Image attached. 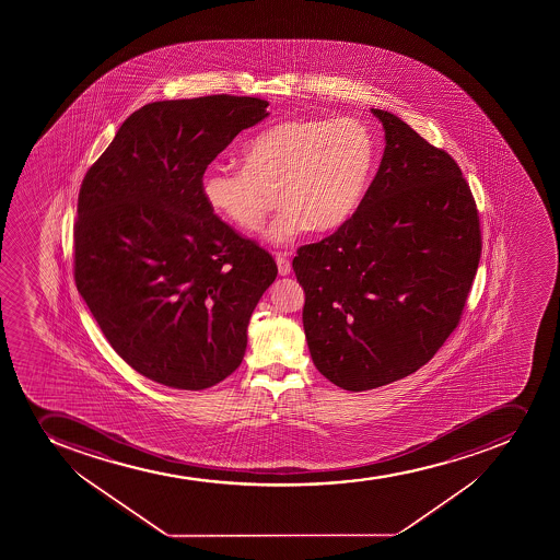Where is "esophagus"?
I'll return each mask as SVG.
<instances>
[{
	"mask_svg": "<svg viewBox=\"0 0 560 560\" xmlns=\"http://www.w3.org/2000/svg\"><path fill=\"white\" fill-rule=\"evenodd\" d=\"M277 260V270H279V276H289L290 271H292V262L287 259V255L276 254Z\"/></svg>",
	"mask_w": 560,
	"mask_h": 560,
	"instance_id": "obj_1",
	"label": "esophagus"
}]
</instances>
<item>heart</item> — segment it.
<instances>
[{
  "label": "heart",
  "instance_id": "heart-1",
  "mask_svg": "<svg viewBox=\"0 0 560 560\" xmlns=\"http://www.w3.org/2000/svg\"><path fill=\"white\" fill-rule=\"evenodd\" d=\"M376 139L358 118H292L244 144V166L211 164L200 178L206 205L243 232L268 228L271 243H287L306 226H341L365 197L376 167Z\"/></svg>",
  "mask_w": 560,
  "mask_h": 560
}]
</instances>
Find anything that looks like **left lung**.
Listing matches in <instances>:
<instances>
[{"mask_svg":"<svg viewBox=\"0 0 560 560\" xmlns=\"http://www.w3.org/2000/svg\"><path fill=\"white\" fill-rule=\"evenodd\" d=\"M358 210L294 257L312 361L361 393L425 365L464 314L482 254L477 202L458 164L393 113Z\"/></svg>","mask_w":560,"mask_h":560,"instance_id":"1","label":"left lung"}]
</instances>
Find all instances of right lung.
I'll list each match as a JSON object with an SVG mask.
<instances>
[{"label":"right lung","mask_w":560,"mask_h":560,"mask_svg":"<svg viewBox=\"0 0 560 560\" xmlns=\"http://www.w3.org/2000/svg\"><path fill=\"white\" fill-rule=\"evenodd\" d=\"M255 96L153 102L120 126L78 195L74 283L113 349L142 376L202 390L244 358L276 260L208 208L200 178L268 117Z\"/></svg>","instance_id":"1"}]
</instances>
